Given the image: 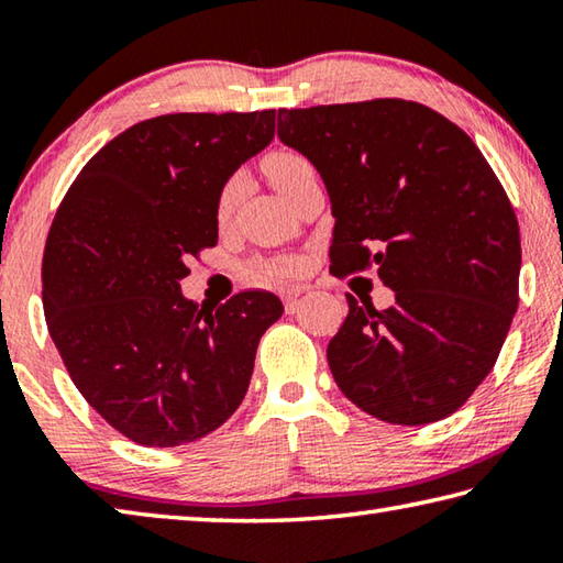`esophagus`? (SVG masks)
Here are the masks:
<instances>
[{"instance_id": "1", "label": "esophagus", "mask_w": 563, "mask_h": 563, "mask_svg": "<svg viewBox=\"0 0 563 563\" xmlns=\"http://www.w3.org/2000/svg\"><path fill=\"white\" fill-rule=\"evenodd\" d=\"M310 288L308 285H292V288H285L283 290V302H285V308L288 310H292V305L298 302L305 292H308Z\"/></svg>"}]
</instances>
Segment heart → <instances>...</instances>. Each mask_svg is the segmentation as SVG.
I'll use <instances>...</instances> for the list:
<instances>
[{"mask_svg":"<svg viewBox=\"0 0 563 563\" xmlns=\"http://www.w3.org/2000/svg\"><path fill=\"white\" fill-rule=\"evenodd\" d=\"M263 168L265 174H268L271 184L280 190V194L288 198L295 188H298L305 178L316 174V166H312V161L308 156L298 154V151L292 148H275L271 151L268 156L263 161ZM241 190H243V180L241 176H231L223 184L221 194H218V201H216V218L221 223H225L228 218L233 216L235 206H238V198H241ZM295 265L292 261H275V263H261L255 265L251 271L255 278H285V275H292Z\"/></svg>","mask_w":563,"mask_h":563,"instance_id":"1","label":"heart"}]
</instances>
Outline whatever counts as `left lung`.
Listing matches in <instances>:
<instances>
[{"instance_id":"obj_1","label":"left lung","mask_w":563,"mask_h":563,"mask_svg":"<svg viewBox=\"0 0 563 563\" xmlns=\"http://www.w3.org/2000/svg\"><path fill=\"white\" fill-rule=\"evenodd\" d=\"M278 136L325 180L330 273L377 268L395 305L347 295L328 362L350 402L389 424L456 412L492 373L519 305L521 241L474 141L417 101L280 109Z\"/></svg>"}]
</instances>
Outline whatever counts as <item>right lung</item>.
<instances>
[{
  "label": "right lung",
  "mask_w": 563,
  "mask_h": 563,
  "mask_svg": "<svg viewBox=\"0 0 563 563\" xmlns=\"http://www.w3.org/2000/svg\"><path fill=\"white\" fill-rule=\"evenodd\" d=\"M273 136L275 109L133 123L81 168L54 216L46 328L76 389L131 442H196L243 402L283 302L243 290L206 310L178 283L218 243L223 184Z\"/></svg>",
  "instance_id": "right-lung-1"
}]
</instances>
